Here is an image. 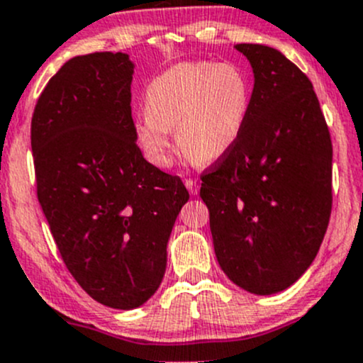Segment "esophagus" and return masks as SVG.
<instances>
[{
  "label": "esophagus",
  "mask_w": 363,
  "mask_h": 363,
  "mask_svg": "<svg viewBox=\"0 0 363 363\" xmlns=\"http://www.w3.org/2000/svg\"><path fill=\"white\" fill-rule=\"evenodd\" d=\"M184 184H186V188H188L189 195H191V196H196V195H199V189H200L199 182H196V181H191V179H188V181H186Z\"/></svg>",
  "instance_id": "esophagus-1"
}]
</instances>
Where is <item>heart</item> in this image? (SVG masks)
<instances>
[{
  "instance_id": "1",
  "label": "heart",
  "mask_w": 363,
  "mask_h": 363,
  "mask_svg": "<svg viewBox=\"0 0 363 363\" xmlns=\"http://www.w3.org/2000/svg\"><path fill=\"white\" fill-rule=\"evenodd\" d=\"M145 113L135 119V138L156 167L170 164V131L188 158L212 163L240 140L251 112V84L230 63L189 61L170 67L147 84Z\"/></svg>"
}]
</instances>
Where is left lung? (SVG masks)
Returning <instances> with one entry per match:
<instances>
[{"label":"left lung","instance_id":"obj_1","mask_svg":"<svg viewBox=\"0 0 363 363\" xmlns=\"http://www.w3.org/2000/svg\"><path fill=\"white\" fill-rule=\"evenodd\" d=\"M255 75L235 147L202 177L219 267L233 284L274 295L300 279L332 208V142L311 80L269 45L239 43Z\"/></svg>","mask_w":363,"mask_h":363}]
</instances>
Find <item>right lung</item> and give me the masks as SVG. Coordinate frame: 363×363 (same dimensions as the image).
<instances>
[{"label": "right lung", "mask_w": 363, "mask_h": 363, "mask_svg": "<svg viewBox=\"0 0 363 363\" xmlns=\"http://www.w3.org/2000/svg\"><path fill=\"white\" fill-rule=\"evenodd\" d=\"M133 68L123 52L72 57L31 121L38 202L63 262L96 302L123 311L160 288L172 228L189 200L181 179L138 149Z\"/></svg>", "instance_id": "right-lung-1"}]
</instances>
